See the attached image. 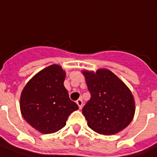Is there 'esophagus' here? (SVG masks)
<instances>
[{
  "label": "esophagus",
  "instance_id": "esophagus-1",
  "mask_svg": "<svg viewBox=\"0 0 157 157\" xmlns=\"http://www.w3.org/2000/svg\"><path fill=\"white\" fill-rule=\"evenodd\" d=\"M76 104L78 105L79 108H80V109H81V108H82V106H83V101H82V99L80 98V99H78V100L76 101Z\"/></svg>",
  "mask_w": 157,
  "mask_h": 157
}]
</instances>
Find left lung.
<instances>
[{
  "instance_id": "obj_1",
  "label": "left lung",
  "mask_w": 157,
  "mask_h": 157,
  "mask_svg": "<svg viewBox=\"0 0 157 157\" xmlns=\"http://www.w3.org/2000/svg\"><path fill=\"white\" fill-rule=\"evenodd\" d=\"M83 74L91 95L82 109L89 127L107 136L127 127L135 114V101L127 85L107 69Z\"/></svg>"
}]
</instances>
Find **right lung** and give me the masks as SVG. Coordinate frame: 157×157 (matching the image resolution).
Listing matches in <instances>:
<instances>
[{
	"label": "right lung",
	"mask_w": 157,
	"mask_h": 157,
	"mask_svg": "<svg viewBox=\"0 0 157 157\" xmlns=\"http://www.w3.org/2000/svg\"><path fill=\"white\" fill-rule=\"evenodd\" d=\"M65 72L53 64L37 73L21 93V114L30 126L43 134L54 133L66 125L68 116L78 109L70 100L63 81Z\"/></svg>",
	"instance_id": "1"
}]
</instances>
